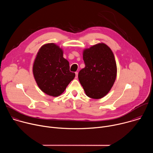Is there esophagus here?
<instances>
[{"label":"esophagus","mask_w":153,"mask_h":153,"mask_svg":"<svg viewBox=\"0 0 153 153\" xmlns=\"http://www.w3.org/2000/svg\"><path fill=\"white\" fill-rule=\"evenodd\" d=\"M75 74H76V79H77V77H78V72H76Z\"/></svg>","instance_id":"esophagus-1"}]
</instances>
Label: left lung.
<instances>
[{
	"instance_id": "1",
	"label": "left lung",
	"mask_w": 153,
	"mask_h": 153,
	"mask_svg": "<svg viewBox=\"0 0 153 153\" xmlns=\"http://www.w3.org/2000/svg\"><path fill=\"white\" fill-rule=\"evenodd\" d=\"M85 67L78 74L87 96L99 99L111 89L117 76V65L111 48L99 43L83 51Z\"/></svg>"
}]
</instances>
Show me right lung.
<instances>
[{
    "mask_svg": "<svg viewBox=\"0 0 153 153\" xmlns=\"http://www.w3.org/2000/svg\"><path fill=\"white\" fill-rule=\"evenodd\" d=\"M63 56L59 46L48 43L40 47L33 63V73L39 88L53 97L62 94L76 76L70 71L69 62Z\"/></svg>",
    "mask_w": 153,
    "mask_h": 153,
    "instance_id": "obj_1",
    "label": "right lung"
}]
</instances>
